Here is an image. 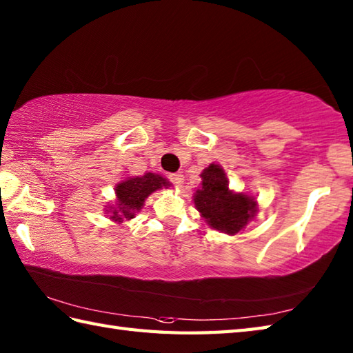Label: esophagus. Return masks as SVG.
<instances>
[{
	"label": "esophagus",
	"mask_w": 353,
	"mask_h": 353,
	"mask_svg": "<svg viewBox=\"0 0 353 353\" xmlns=\"http://www.w3.org/2000/svg\"><path fill=\"white\" fill-rule=\"evenodd\" d=\"M168 179H170V182L176 186H182V183H183V176L181 174V172H171V174H168Z\"/></svg>",
	"instance_id": "34e87169"
}]
</instances>
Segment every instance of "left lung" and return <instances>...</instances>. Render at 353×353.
<instances>
[{"label":"left lung","mask_w":353,"mask_h":353,"mask_svg":"<svg viewBox=\"0 0 353 353\" xmlns=\"http://www.w3.org/2000/svg\"><path fill=\"white\" fill-rule=\"evenodd\" d=\"M201 188L194 196V203L209 226L229 235L243 230L256 214V201L244 194H232L220 165H209L201 172Z\"/></svg>","instance_id":"1"}]
</instances>
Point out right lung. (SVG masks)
<instances>
[{
  "label": "right lung",
  "mask_w": 353,
  "mask_h": 353,
  "mask_svg": "<svg viewBox=\"0 0 353 353\" xmlns=\"http://www.w3.org/2000/svg\"><path fill=\"white\" fill-rule=\"evenodd\" d=\"M162 186L168 188L170 182L159 174L147 172L142 177H130L127 181L117 185L118 208L110 211V219L121 223L124 219L130 220L144 205V200Z\"/></svg>",
  "instance_id": "add662e5"
}]
</instances>
